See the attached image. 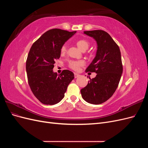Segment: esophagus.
I'll list each match as a JSON object with an SVG mask.
<instances>
[{
	"mask_svg": "<svg viewBox=\"0 0 148 148\" xmlns=\"http://www.w3.org/2000/svg\"><path fill=\"white\" fill-rule=\"evenodd\" d=\"M74 76H75V78H78L79 76V75L78 74V73H74Z\"/></svg>",
	"mask_w": 148,
	"mask_h": 148,
	"instance_id": "1",
	"label": "esophagus"
}]
</instances>
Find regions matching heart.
Instances as JSON below:
<instances>
[{
    "label": "heart",
    "instance_id": "1",
    "mask_svg": "<svg viewBox=\"0 0 148 148\" xmlns=\"http://www.w3.org/2000/svg\"><path fill=\"white\" fill-rule=\"evenodd\" d=\"M77 46L82 50L83 51H85L88 49L90 45V43L88 41L87 39H78L77 41ZM66 51V46L65 45L62 46L60 49V52L62 53H64ZM84 64V62L83 60H71L69 63V68L72 69L75 71H78L79 68L83 66Z\"/></svg>",
    "mask_w": 148,
    "mask_h": 148
}]
</instances>
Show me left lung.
<instances>
[{
	"label": "left lung",
	"mask_w": 148,
	"mask_h": 148,
	"mask_svg": "<svg viewBox=\"0 0 148 148\" xmlns=\"http://www.w3.org/2000/svg\"><path fill=\"white\" fill-rule=\"evenodd\" d=\"M84 33L92 37L97 44L96 57L85 71L97 75L89 78L81 94L87 102L100 104L108 100L119 86L123 72L121 53L119 46L106 31L97 29Z\"/></svg>",
	"instance_id": "8db88e82"
}]
</instances>
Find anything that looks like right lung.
I'll return each instance as SVG.
<instances>
[{
	"instance_id": "1",
	"label": "right lung",
	"mask_w": 148,
	"mask_h": 148,
	"mask_svg": "<svg viewBox=\"0 0 148 148\" xmlns=\"http://www.w3.org/2000/svg\"><path fill=\"white\" fill-rule=\"evenodd\" d=\"M76 33L60 29L44 33L31 46L26 62L29 86L34 96L46 105H54L64 97L74 74L64 70L59 75L53 72L55 60L60 56L64 43Z\"/></svg>"
}]
</instances>
